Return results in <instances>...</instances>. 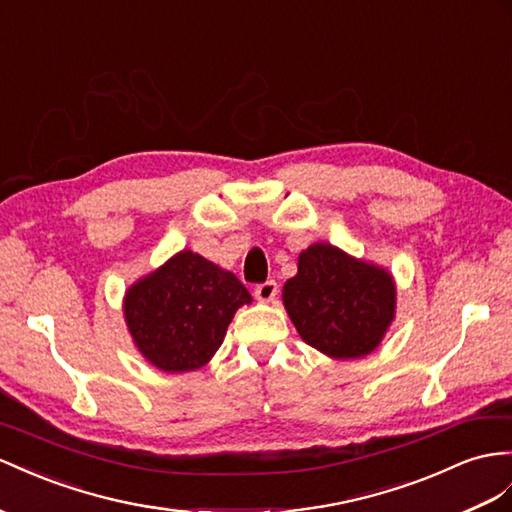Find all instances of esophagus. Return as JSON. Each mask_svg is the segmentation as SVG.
Instances as JSON below:
<instances>
[{
	"label": "esophagus",
	"mask_w": 512,
	"mask_h": 512,
	"mask_svg": "<svg viewBox=\"0 0 512 512\" xmlns=\"http://www.w3.org/2000/svg\"><path fill=\"white\" fill-rule=\"evenodd\" d=\"M279 287L274 281H266V283H259L255 287V298L259 300V303H272L274 296H277Z\"/></svg>",
	"instance_id": "obj_1"
}]
</instances>
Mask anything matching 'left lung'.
<instances>
[{"instance_id": "8db88e82", "label": "left lung", "mask_w": 512, "mask_h": 512, "mask_svg": "<svg viewBox=\"0 0 512 512\" xmlns=\"http://www.w3.org/2000/svg\"><path fill=\"white\" fill-rule=\"evenodd\" d=\"M283 305L303 342L331 359H361L396 316V283L385 268L318 242L298 255Z\"/></svg>"}]
</instances>
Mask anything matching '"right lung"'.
<instances>
[{
    "label": "right lung",
    "instance_id": "add662e5",
    "mask_svg": "<svg viewBox=\"0 0 512 512\" xmlns=\"http://www.w3.org/2000/svg\"><path fill=\"white\" fill-rule=\"evenodd\" d=\"M251 294L233 272L181 251L125 292L123 313L140 355L162 372L199 370L216 355Z\"/></svg>",
    "mask_w": 512,
    "mask_h": 512
}]
</instances>
